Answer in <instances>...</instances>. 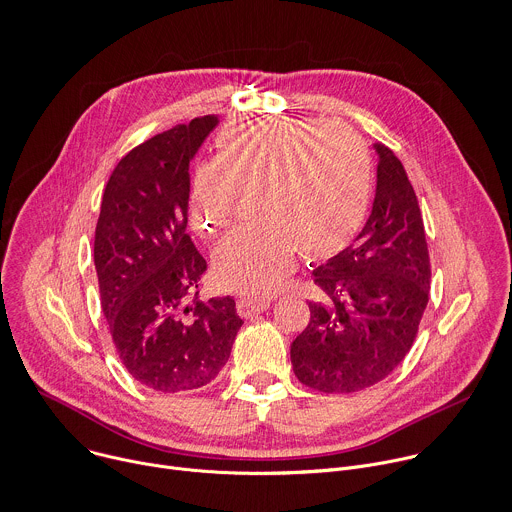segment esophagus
I'll return each mask as SVG.
<instances>
[{
	"mask_svg": "<svg viewBox=\"0 0 512 512\" xmlns=\"http://www.w3.org/2000/svg\"><path fill=\"white\" fill-rule=\"evenodd\" d=\"M270 309V298H252V296H246V298H240L238 300V313L240 317L244 319H252L264 311Z\"/></svg>",
	"mask_w": 512,
	"mask_h": 512,
	"instance_id": "esophagus-1",
	"label": "esophagus"
}]
</instances>
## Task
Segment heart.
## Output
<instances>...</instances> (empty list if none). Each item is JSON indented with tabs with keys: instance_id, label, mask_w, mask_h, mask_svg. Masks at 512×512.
I'll use <instances>...</instances> for the list:
<instances>
[{
	"instance_id": "1",
	"label": "heart",
	"mask_w": 512,
	"mask_h": 512,
	"mask_svg": "<svg viewBox=\"0 0 512 512\" xmlns=\"http://www.w3.org/2000/svg\"><path fill=\"white\" fill-rule=\"evenodd\" d=\"M218 157L197 163L189 216L203 236L232 224L252 195L254 224L216 250L220 282L248 296L274 290L294 252L327 258L359 230L369 203L371 165L363 141L343 125L240 119L218 137Z\"/></svg>"
}]
</instances>
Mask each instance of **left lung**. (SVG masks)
<instances>
[{
	"label": "left lung",
	"instance_id": "obj_1",
	"mask_svg": "<svg viewBox=\"0 0 512 512\" xmlns=\"http://www.w3.org/2000/svg\"><path fill=\"white\" fill-rule=\"evenodd\" d=\"M371 214L353 244L313 270L323 290L290 345L294 375L323 393L385 379L412 349L430 294V256L414 187L381 143Z\"/></svg>",
	"mask_w": 512,
	"mask_h": 512
}]
</instances>
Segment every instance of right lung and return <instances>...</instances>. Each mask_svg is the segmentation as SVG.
<instances>
[{"label": "right lung", "mask_w": 512, "mask_h": 512, "mask_svg": "<svg viewBox=\"0 0 512 512\" xmlns=\"http://www.w3.org/2000/svg\"><path fill=\"white\" fill-rule=\"evenodd\" d=\"M216 115L177 125L115 167L94 232L100 306L125 369L141 385L179 393L208 385L244 325L232 296L186 302L208 264L187 234L189 163Z\"/></svg>", "instance_id": "1"}]
</instances>
